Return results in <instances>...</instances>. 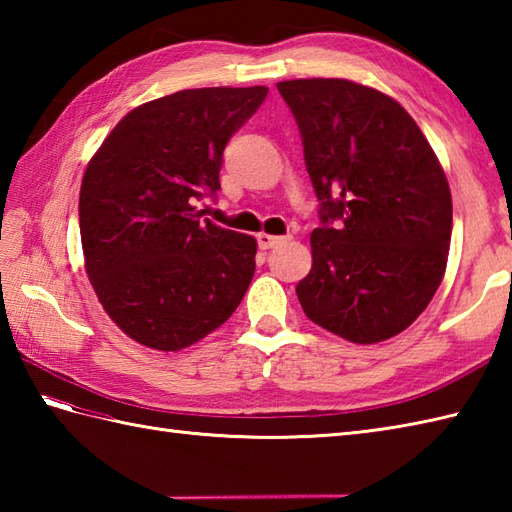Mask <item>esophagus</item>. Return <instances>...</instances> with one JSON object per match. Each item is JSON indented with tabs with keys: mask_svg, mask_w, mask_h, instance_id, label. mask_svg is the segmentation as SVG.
I'll use <instances>...</instances> for the list:
<instances>
[{
	"mask_svg": "<svg viewBox=\"0 0 512 512\" xmlns=\"http://www.w3.org/2000/svg\"><path fill=\"white\" fill-rule=\"evenodd\" d=\"M281 242H284V237H275V235H268V233H259L257 235V244H259V248H264V250L275 248Z\"/></svg>",
	"mask_w": 512,
	"mask_h": 512,
	"instance_id": "1",
	"label": "esophagus"
}]
</instances>
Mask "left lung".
Wrapping results in <instances>:
<instances>
[{"instance_id":"left-lung-1","label":"left lung","mask_w":512,"mask_h":512,"mask_svg":"<svg viewBox=\"0 0 512 512\" xmlns=\"http://www.w3.org/2000/svg\"><path fill=\"white\" fill-rule=\"evenodd\" d=\"M295 116L321 226L297 284L306 317L352 343L407 330L447 268L453 204L427 138L391 96L345 79L277 83Z\"/></svg>"}]
</instances>
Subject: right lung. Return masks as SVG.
<instances>
[{
  "instance_id": "add662e5",
  "label": "right lung",
  "mask_w": 512,
  "mask_h": 512,
  "mask_svg": "<svg viewBox=\"0 0 512 512\" xmlns=\"http://www.w3.org/2000/svg\"><path fill=\"white\" fill-rule=\"evenodd\" d=\"M268 88H200L129 112L90 160L79 226L96 297L129 339L178 352L220 328L255 275V237L202 220L228 140Z\"/></svg>"
}]
</instances>
